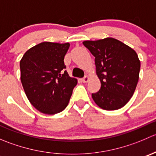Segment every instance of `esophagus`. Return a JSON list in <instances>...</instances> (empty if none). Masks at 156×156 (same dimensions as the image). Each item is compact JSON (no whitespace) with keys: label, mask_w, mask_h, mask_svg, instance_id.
<instances>
[{"label":"esophagus","mask_w":156,"mask_h":156,"mask_svg":"<svg viewBox=\"0 0 156 156\" xmlns=\"http://www.w3.org/2000/svg\"><path fill=\"white\" fill-rule=\"evenodd\" d=\"M89 80H90L89 77L85 76L84 78H82V79H81V81H82L83 83H87V82H88V81H89Z\"/></svg>","instance_id":"obj_1"}]
</instances>
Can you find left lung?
I'll list each match as a JSON object with an SVG mask.
<instances>
[{
  "instance_id": "8db88e82",
  "label": "left lung",
  "mask_w": 156,
  "mask_h": 156,
  "mask_svg": "<svg viewBox=\"0 0 156 156\" xmlns=\"http://www.w3.org/2000/svg\"><path fill=\"white\" fill-rule=\"evenodd\" d=\"M95 57L96 74L101 87L92 98L105 110H117L128 103L139 80L140 61L136 51L113 37L84 41Z\"/></svg>"
}]
</instances>
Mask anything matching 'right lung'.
I'll list each match as a JSON object with an SVG mask.
<instances>
[{"label":"right lung","mask_w":156,"mask_h":156,"mask_svg":"<svg viewBox=\"0 0 156 156\" xmlns=\"http://www.w3.org/2000/svg\"><path fill=\"white\" fill-rule=\"evenodd\" d=\"M69 46V43L42 42L28 50L20 60V79L26 97L44 114L65 109L78 83L62 71Z\"/></svg>","instance_id":"obj_1"}]
</instances>
